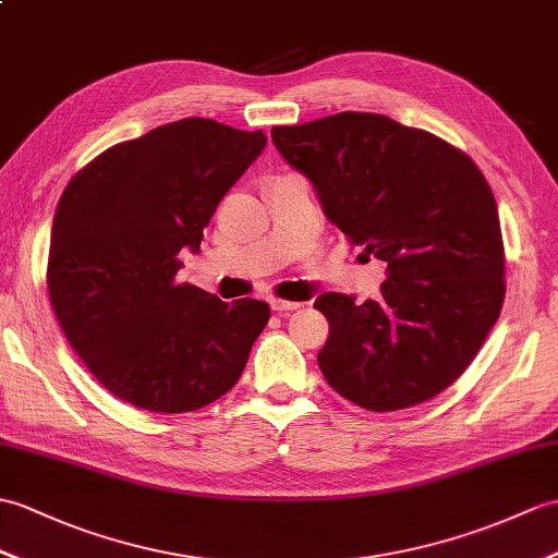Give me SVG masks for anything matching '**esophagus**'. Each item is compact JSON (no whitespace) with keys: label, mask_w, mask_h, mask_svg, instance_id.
Here are the masks:
<instances>
[{"label":"esophagus","mask_w":558,"mask_h":558,"mask_svg":"<svg viewBox=\"0 0 558 558\" xmlns=\"http://www.w3.org/2000/svg\"><path fill=\"white\" fill-rule=\"evenodd\" d=\"M302 304L300 302H288V300H270V308L278 311V314H290V311H296Z\"/></svg>","instance_id":"obj_1"}]
</instances>
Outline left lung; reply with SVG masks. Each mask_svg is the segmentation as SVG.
Listing matches in <instances>:
<instances>
[{
	"label": "left lung",
	"instance_id": "obj_1",
	"mask_svg": "<svg viewBox=\"0 0 558 558\" xmlns=\"http://www.w3.org/2000/svg\"><path fill=\"white\" fill-rule=\"evenodd\" d=\"M352 244L387 264L375 300L326 292L318 366L368 411L433 399L481 352L504 302V242L485 175L457 147L380 113L270 131Z\"/></svg>",
	"mask_w": 558,
	"mask_h": 558
}]
</instances>
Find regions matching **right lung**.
I'll list each match as a JSON object with an SVG mask.
<instances>
[{
	"mask_svg": "<svg viewBox=\"0 0 558 558\" xmlns=\"http://www.w3.org/2000/svg\"><path fill=\"white\" fill-rule=\"evenodd\" d=\"M266 147L211 119H183L121 142L63 190L47 288L75 354L111 395L185 413L226 395L247 366L270 308L178 284L218 202Z\"/></svg>",
	"mask_w": 558,
	"mask_h": 558,
	"instance_id": "obj_1",
	"label": "right lung"
}]
</instances>
